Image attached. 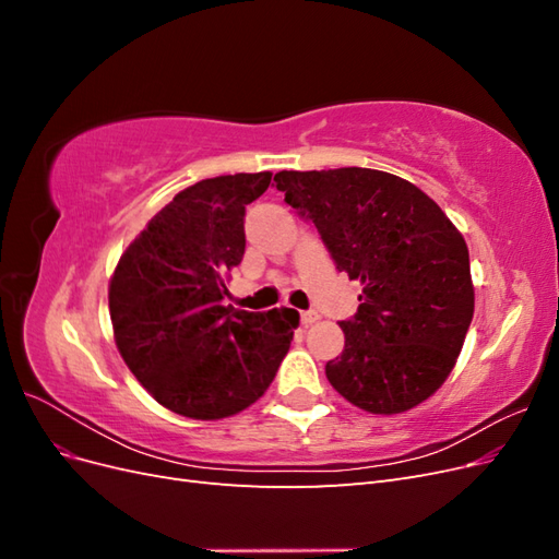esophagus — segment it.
Instances as JSON below:
<instances>
[{
  "instance_id": "obj_1",
  "label": "esophagus",
  "mask_w": 559,
  "mask_h": 559,
  "mask_svg": "<svg viewBox=\"0 0 559 559\" xmlns=\"http://www.w3.org/2000/svg\"><path fill=\"white\" fill-rule=\"evenodd\" d=\"M317 319H319V314H317L314 310H306V312H300V324H302V326H310V324H314Z\"/></svg>"
}]
</instances>
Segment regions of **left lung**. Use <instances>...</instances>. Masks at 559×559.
<instances>
[{
    "label": "left lung",
    "instance_id": "8db88e82",
    "mask_svg": "<svg viewBox=\"0 0 559 559\" xmlns=\"http://www.w3.org/2000/svg\"><path fill=\"white\" fill-rule=\"evenodd\" d=\"M317 226L341 273L364 284L341 321L345 349L326 364L341 396L373 415L415 408L441 386L473 319L468 249L445 212L396 175L368 167L275 175Z\"/></svg>",
    "mask_w": 559,
    "mask_h": 559
}]
</instances>
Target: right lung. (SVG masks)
Instances as JSON below:
<instances>
[{
  "label": "right lung",
  "instance_id": "obj_1",
  "mask_svg": "<svg viewBox=\"0 0 559 559\" xmlns=\"http://www.w3.org/2000/svg\"><path fill=\"white\" fill-rule=\"evenodd\" d=\"M273 173L224 175L179 191L118 259L109 314L118 352L146 392L191 419H224L259 401L294 341L292 308L226 306L245 257V207Z\"/></svg>",
  "mask_w": 559,
  "mask_h": 559
}]
</instances>
